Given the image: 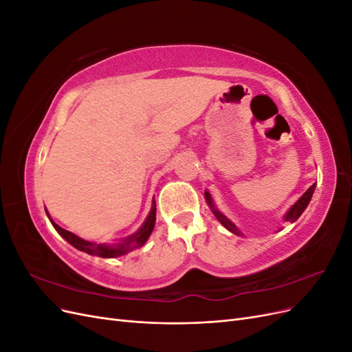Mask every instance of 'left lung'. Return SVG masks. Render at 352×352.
I'll use <instances>...</instances> for the list:
<instances>
[{
    "label": "left lung",
    "instance_id": "8db88e82",
    "mask_svg": "<svg viewBox=\"0 0 352 352\" xmlns=\"http://www.w3.org/2000/svg\"><path fill=\"white\" fill-rule=\"evenodd\" d=\"M314 189H316V184L314 185H311L310 188H308L305 192H304V195L298 199L295 204L289 208V211L286 212L285 214V221H291V223H294L295 220H298V217H300L302 212H304V210L307 208V206L310 204V201H311V197H313V192H314ZM206 199H207V204L210 206V208H211V211H212V214H214L216 217H217V220L221 223L223 226H225L229 232H232V233H235V235H242V232L233 225V223L223 214V212H220L217 208H216V206H214V202H212V199H211V195H210V192L208 190H206Z\"/></svg>",
    "mask_w": 352,
    "mask_h": 352
}]
</instances>
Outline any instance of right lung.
Wrapping results in <instances>:
<instances>
[{"instance_id": "add662e5", "label": "right lung", "mask_w": 352, "mask_h": 352, "mask_svg": "<svg viewBox=\"0 0 352 352\" xmlns=\"http://www.w3.org/2000/svg\"><path fill=\"white\" fill-rule=\"evenodd\" d=\"M47 216L50 219V221L52 223V226L60 233V235L65 238L70 245H73L74 248H78L79 251H83L91 255H97V257H102V258H116V257H122V255L131 252L136 248H141L142 245L148 241L150 235L154 230V225H155V201H153V207L150 214H148L146 220L144 221V225L141 226V229L135 232L133 235L127 236L124 239H122L119 243L114 245H107V243H95V242H89L85 241L79 236L74 235V233L60 228L57 223H54L51 220L48 211Z\"/></svg>"}]
</instances>
